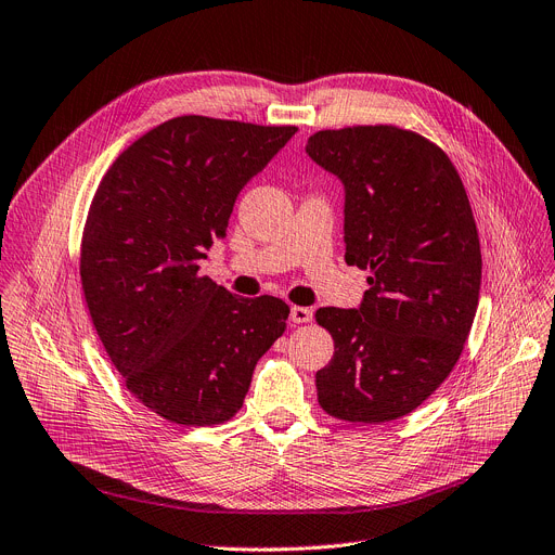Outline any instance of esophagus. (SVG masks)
<instances>
[{
    "mask_svg": "<svg viewBox=\"0 0 555 555\" xmlns=\"http://www.w3.org/2000/svg\"><path fill=\"white\" fill-rule=\"evenodd\" d=\"M291 320L295 324H308V322H312V310L306 308V306H293L291 308Z\"/></svg>",
    "mask_w": 555,
    "mask_h": 555,
    "instance_id": "esophagus-1",
    "label": "esophagus"
}]
</instances>
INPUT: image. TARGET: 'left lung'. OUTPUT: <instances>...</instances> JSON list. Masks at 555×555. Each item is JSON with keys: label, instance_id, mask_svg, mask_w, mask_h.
Here are the masks:
<instances>
[{"label": "left lung", "instance_id": "8db88e82", "mask_svg": "<svg viewBox=\"0 0 555 555\" xmlns=\"http://www.w3.org/2000/svg\"><path fill=\"white\" fill-rule=\"evenodd\" d=\"M308 156L345 185L347 264L367 270L360 308H320L333 358L318 401L345 422L413 413L463 353L480 293V243L461 175L436 142L395 125L326 129Z\"/></svg>", "mask_w": 555, "mask_h": 555}]
</instances>
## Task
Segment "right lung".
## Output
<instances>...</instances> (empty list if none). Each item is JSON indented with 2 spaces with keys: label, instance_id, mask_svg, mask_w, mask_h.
I'll return each instance as SVG.
<instances>
[{
  "label": "right lung",
  "instance_id": "right-lung-1",
  "mask_svg": "<svg viewBox=\"0 0 555 555\" xmlns=\"http://www.w3.org/2000/svg\"><path fill=\"white\" fill-rule=\"evenodd\" d=\"M295 133L181 115L140 135L94 192L79 262L90 320L127 390L167 422H229L285 331L283 299L235 297L199 260Z\"/></svg>",
  "mask_w": 555,
  "mask_h": 555
}]
</instances>
